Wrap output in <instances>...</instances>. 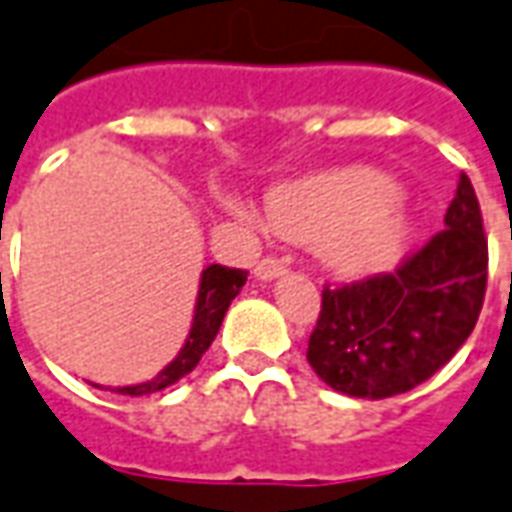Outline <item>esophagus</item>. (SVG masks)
Listing matches in <instances>:
<instances>
[{
  "mask_svg": "<svg viewBox=\"0 0 512 512\" xmlns=\"http://www.w3.org/2000/svg\"><path fill=\"white\" fill-rule=\"evenodd\" d=\"M281 275H286L284 259L267 256V259H262V262L256 264V278H259V281H275V278H281Z\"/></svg>",
  "mask_w": 512,
  "mask_h": 512,
  "instance_id": "obj_1",
  "label": "esophagus"
}]
</instances>
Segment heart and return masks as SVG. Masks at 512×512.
I'll return each mask as SVG.
<instances>
[{"instance_id": "b5f03b06", "label": "heart", "mask_w": 512, "mask_h": 512, "mask_svg": "<svg viewBox=\"0 0 512 512\" xmlns=\"http://www.w3.org/2000/svg\"><path fill=\"white\" fill-rule=\"evenodd\" d=\"M400 201V184L380 170H320L275 184L267 195V223L289 242H314L325 270L355 281L389 273L411 250L416 226ZM226 206L262 223L237 195H228Z\"/></svg>"}]
</instances>
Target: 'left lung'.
Segmentation results:
<instances>
[{
	"mask_svg": "<svg viewBox=\"0 0 512 512\" xmlns=\"http://www.w3.org/2000/svg\"><path fill=\"white\" fill-rule=\"evenodd\" d=\"M438 231L389 275L322 289L308 364L333 391L383 400L433 378L480 317L488 239L466 173Z\"/></svg>",
	"mask_w": 512,
	"mask_h": 512,
	"instance_id": "8db88e82",
	"label": "left lung"
}]
</instances>
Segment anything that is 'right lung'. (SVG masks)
<instances>
[{"label":"right lung","instance_id":"right-lung-1","mask_svg":"<svg viewBox=\"0 0 512 512\" xmlns=\"http://www.w3.org/2000/svg\"><path fill=\"white\" fill-rule=\"evenodd\" d=\"M248 281V273L245 270H231V267H223V264H209L204 273H201V284H198V297H195V314H192V325L187 339H184V347L179 350V355L170 361L157 378L146 380V383H134V386H118V389H110V386H99L93 383L96 389H110L115 394H129V397H143V394H154V391H162L179 383L184 375H190L192 369L198 366L201 355L209 350V344L215 342L217 331L223 325V317H226L231 300L239 295V289Z\"/></svg>","mask_w":512,"mask_h":512}]
</instances>
